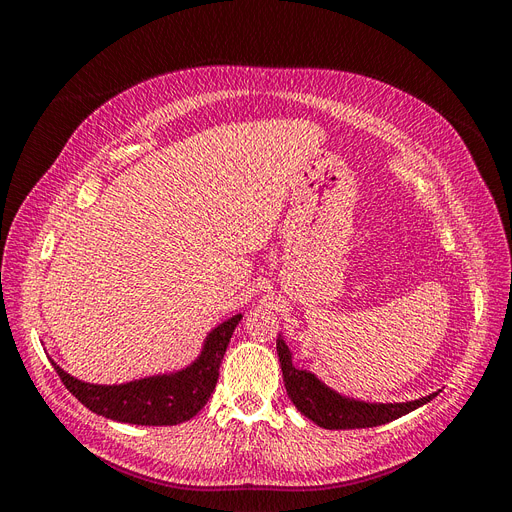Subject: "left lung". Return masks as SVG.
I'll return each mask as SVG.
<instances>
[{
    "instance_id": "left-lung-1",
    "label": "left lung",
    "mask_w": 512,
    "mask_h": 512,
    "mask_svg": "<svg viewBox=\"0 0 512 512\" xmlns=\"http://www.w3.org/2000/svg\"><path fill=\"white\" fill-rule=\"evenodd\" d=\"M277 356H280L286 393L292 399V404L309 421H314L324 429H365L391 423L395 418L425 406L427 401L440 393L436 391L421 399L401 401V404H374V401H363L337 393L320 378H316L312 371L294 367L292 352L282 335L277 337Z\"/></svg>"
}]
</instances>
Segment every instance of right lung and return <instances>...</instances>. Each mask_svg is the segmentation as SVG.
<instances>
[{
    "label": "right lung",
    "mask_w": 512,
    "mask_h": 512,
    "mask_svg": "<svg viewBox=\"0 0 512 512\" xmlns=\"http://www.w3.org/2000/svg\"><path fill=\"white\" fill-rule=\"evenodd\" d=\"M241 318L237 314L211 329L196 359L170 374L123 384H91L70 376L55 361L51 363L66 389L91 412L130 425H179L196 416L215 391L224 352Z\"/></svg>",
    "instance_id": "1"
}]
</instances>
